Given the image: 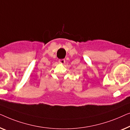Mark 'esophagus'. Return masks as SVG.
I'll return each instance as SVG.
<instances>
[{"label":"esophagus","instance_id":"34e87169","mask_svg":"<svg viewBox=\"0 0 130 130\" xmlns=\"http://www.w3.org/2000/svg\"><path fill=\"white\" fill-rule=\"evenodd\" d=\"M59 63L61 64H64L65 63V59H59Z\"/></svg>","mask_w":130,"mask_h":130}]
</instances>
